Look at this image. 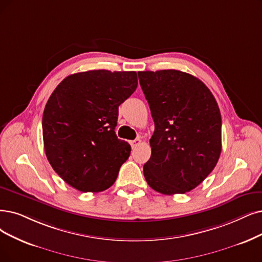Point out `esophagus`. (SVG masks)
Masks as SVG:
<instances>
[{"label":"esophagus","mask_w":262,"mask_h":262,"mask_svg":"<svg viewBox=\"0 0 262 262\" xmlns=\"http://www.w3.org/2000/svg\"><path fill=\"white\" fill-rule=\"evenodd\" d=\"M141 140L140 139H137V140H133V141H130V145H131V147L134 149V148H137L138 146L141 144Z\"/></svg>","instance_id":"34e87169"}]
</instances>
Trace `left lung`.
<instances>
[{
  "instance_id": "1",
  "label": "left lung",
  "mask_w": 262,
  "mask_h": 262,
  "mask_svg": "<svg viewBox=\"0 0 262 262\" xmlns=\"http://www.w3.org/2000/svg\"><path fill=\"white\" fill-rule=\"evenodd\" d=\"M155 132L144 176L163 194L190 191L217 164L222 152V115L204 83L177 70L139 72Z\"/></svg>"
}]
</instances>
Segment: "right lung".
I'll return each mask as SVG.
<instances>
[{"instance_id":"add662e5","label":"right lung","mask_w":262,"mask_h":262,"mask_svg":"<svg viewBox=\"0 0 262 262\" xmlns=\"http://www.w3.org/2000/svg\"><path fill=\"white\" fill-rule=\"evenodd\" d=\"M138 87L137 72L93 70L66 77L43 114V139L52 169L82 192L106 190L130 156L115 133L118 107Z\"/></svg>"}]
</instances>
